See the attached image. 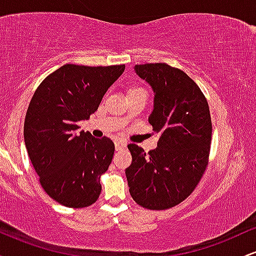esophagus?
I'll return each instance as SVG.
<instances>
[{
	"mask_svg": "<svg viewBox=\"0 0 256 256\" xmlns=\"http://www.w3.org/2000/svg\"><path fill=\"white\" fill-rule=\"evenodd\" d=\"M114 144H116V150H122V149L126 148V142L124 140H116Z\"/></svg>",
	"mask_w": 256,
	"mask_h": 256,
	"instance_id": "esophagus-1",
	"label": "esophagus"
}]
</instances>
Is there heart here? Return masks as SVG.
<instances>
[{
	"mask_svg": "<svg viewBox=\"0 0 256 256\" xmlns=\"http://www.w3.org/2000/svg\"><path fill=\"white\" fill-rule=\"evenodd\" d=\"M140 91H146V90L143 89V88L134 85V86H132L128 89V95H130V94H134V92H140Z\"/></svg>",
	"mask_w": 256,
	"mask_h": 256,
	"instance_id": "heart-1",
	"label": "heart"
}]
</instances>
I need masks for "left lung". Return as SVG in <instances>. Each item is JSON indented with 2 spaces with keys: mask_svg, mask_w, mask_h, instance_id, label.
I'll list each match as a JSON object with an SVG mask.
<instances>
[{
  "mask_svg": "<svg viewBox=\"0 0 256 256\" xmlns=\"http://www.w3.org/2000/svg\"><path fill=\"white\" fill-rule=\"evenodd\" d=\"M134 71L154 90L149 124L158 134L148 152L128 146L132 162L125 170L132 198L142 207L162 210L192 194L208 166L212 120L207 98L186 73L165 62L136 64Z\"/></svg>",
  "mask_w": 256,
  "mask_h": 256,
  "instance_id": "1",
  "label": "left lung"
}]
</instances>
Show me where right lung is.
Wrapping results in <instances>:
<instances>
[{"instance_id":"1","label":"right lung","mask_w":256,"mask_h":256,"mask_svg":"<svg viewBox=\"0 0 256 256\" xmlns=\"http://www.w3.org/2000/svg\"><path fill=\"white\" fill-rule=\"evenodd\" d=\"M125 64H66L38 85L24 122V140L43 190L70 208L95 204L100 178L110 167L114 143L78 131V122L98 110L102 98Z\"/></svg>"}]
</instances>
